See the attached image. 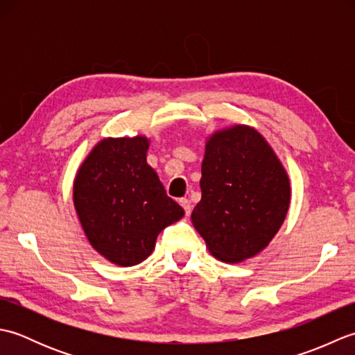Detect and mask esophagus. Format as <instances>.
<instances>
[{"label":"esophagus","mask_w":355,"mask_h":355,"mask_svg":"<svg viewBox=\"0 0 355 355\" xmlns=\"http://www.w3.org/2000/svg\"><path fill=\"white\" fill-rule=\"evenodd\" d=\"M180 205H182V207L184 209L186 215L189 216V215H191V212H192V205H191V201L187 200V198H182V200H180Z\"/></svg>","instance_id":"obj_1"}]
</instances>
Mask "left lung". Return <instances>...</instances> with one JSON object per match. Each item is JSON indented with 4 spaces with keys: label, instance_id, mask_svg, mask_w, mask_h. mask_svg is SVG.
I'll use <instances>...</instances> for the list:
<instances>
[{
    "label": "left lung",
    "instance_id": "1",
    "mask_svg": "<svg viewBox=\"0 0 355 355\" xmlns=\"http://www.w3.org/2000/svg\"><path fill=\"white\" fill-rule=\"evenodd\" d=\"M200 187L193 227L210 253L229 263L263 250L290 207L291 187L282 163L267 140L245 125L209 137Z\"/></svg>",
    "mask_w": 355,
    "mask_h": 355
}]
</instances>
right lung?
Listing matches in <instances>:
<instances>
[{
	"label": "right lung",
	"instance_id": "1",
	"mask_svg": "<svg viewBox=\"0 0 355 355\" xmlns=\"http://www.w3.org/2000/svg\"><path fill=\"white\" fill-rule=\"evenodd\" d=\"M148 148L143 135L103 139L74 178V207L89 244L120 267L145 261L158 233L184 215L146 163Z\"/></svg>",
	"mask_w": 355,
	"mask_h": 355
}]
</instances>
